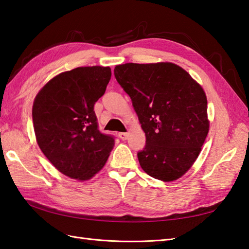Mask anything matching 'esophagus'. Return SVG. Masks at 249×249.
Wrapping results in <instances>:
<instances>
[{
	"mask_svg": "<svg viewBox=\"0 0 249 249\" xmlns=\"http://www.w3.org/2000/svg\"><path fill=\"white\" fill-rule=\"evenodd\" d=\"M119 137L122 140H126V139H127V137H128V134L127 133H120Z\"/></svg>",
	"mask_w": 249,
	"mask_h": 249,
	"instance_id": "1",
	"label": "esophagus"
}]
</instances>
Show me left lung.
I'll use <instances>...</instances> for the list:
<instances>
[{
    "mask_svg": "<svg viewBox=\"0 0 249 249\" xmlns=\"http://www.w3.org/2000/svg\"><path fill=\"white\" fill-rule=\"evenodd\" d=\"M114 76L145 133L144 149L137 154L141 168L163 182L184 176L209 133L203 89L182 67L168 62L116 65Z\"/></svg>",
    "mask_w": 249,
    "mask_h": 249,
    "instance_id": "left-lung-1",
    "label": "left lung"
}]
</instances>
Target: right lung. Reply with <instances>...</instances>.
<instances>
[{"mask_svg": "<svg viewBox=\"0 0 249 249\" xmlns=\"http://www.w3.org/2000/svg\"><path fill=\"white\" fill-rule=\"evenodd\" d=\"M110 78V67H77L52 78L35 97L37 143L52 165L71 178H93L113 149L114 137L100 133L94 111Z\"/></svg>", "mask_w": 249, "mask_h": 249, "instance_id": "right-lung-1", "label": "right lung"}]
</instances>
